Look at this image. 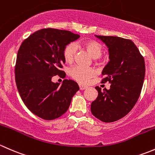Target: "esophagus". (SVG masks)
<instances>
[{"instance_id": "34e87169", "label": "esophagus", "mask_w": 155, "mask_h": 155, "mask_svg": "<svg viewBox=\"0 0 155 155\" xmlns=\"http://www.w3.org/2000/svg\"><path fill=\"white\" fill-rule=\"evenodd\" d=\"M79 87L81 90H84V89L87 88V87H86V86H84V85H81V84H79Z\"/></svg>"}]
</instances>
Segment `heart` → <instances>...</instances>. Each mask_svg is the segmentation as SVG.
Returning a JSON list of instances; mask_svg holds the SVG:
<instances>
[{"label": "heart", "instance_id": "obj_1", "mask_svg": "<svg viewBox=\"0 0 155 155\" xmlns=\"http://www.w3.org/2000/svg\"><path fill=\"white\" fill-rule=\"evenodd\" d=\"M80 45L85 49L88 53L90 54L92 58L95 60H98V57L101 56L102 48L101 46L98 42H95L94 40H86L82 42L80 44ZM76 45L74 43H69L63 50V58L67 63H73L74 60V57L76 55ZM70 76L75 80L81 84H85L89 82V80L96 74V71L93 68H84L79 66H75L70 69L69 71Z\"/></svg>", "mask_w": 155, "mask_h": 155}]
</instances>
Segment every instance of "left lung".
I'll list each match as a JSON object with an SVG mask.
<instances>
[{"instance_id": "1", "label": "left lung", "mask_w": 155, "mask_h": 155, "mask_svg": "<svg viewBox=\"0 0 155 155\" xmlns=\"http://www.w3.org/2000/svg\"><path fill=\"white\" fill-rule=\"evenodd\" d=\"M109 48L110 61L102 71L101 84L96 87L98 97L91 104V112L104 122H113L126 116L136 104L141 93L146 66L140 51L130 39L118 36H97Z\"/></svg>"}]
</instances>
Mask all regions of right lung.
<instances>
[{"label": "right lung", "instance_id": "add662e5", "mask_svg": "<svg viewBox=\"0 0 155 155\" xmlns=\"http://www.w3.org/2000/svg\"><path fill=\"white\" fill-rule=\"evenodd\" d=\"M80 36L68 30L45 28L23 41L15 66L17 89L25 104L33 114L45 120L60 117L68 110L78 84L65 79L60 86L54 76L65 78L62 70L63 50Z\"/></svg>", "mask_w": 155, "mask_h": 155}]
</instances>
